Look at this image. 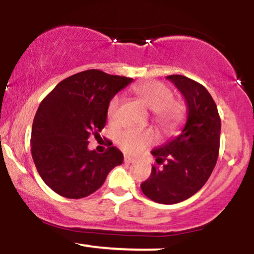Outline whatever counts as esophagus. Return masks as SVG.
Here are the masks:
<instances>
[{"mask_svg":"<svg viewBox=\"0 0 254 254\" xmlns=\"http://www.w3.org/2000/svg\"><path fill=\"white\" fill-rule=\"evenodd\" d=\"M124 162H125V164H132V162H135V159L129 156V155H125L124 156Z\"/></svg>","mask_w":254,"mask_h":254,"instance_id":"1","label":"esophagus"}]
</instances>
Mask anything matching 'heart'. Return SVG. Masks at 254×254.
<instances>
[{"label": "heart", "instance_id": "obj_1", "mask_svg": "<svg viewBox=\"0 0 254 254\" xmlns=\"http://www.w3.org/2000/svg\"><path fill=\"white\" fill-rule=\"evenodd\" d=\"M132 92L141 99L148 109L153 111V119L164 130H173L185 117V106L182 101L174 100L173 92L167 84L160 81H147L132 87ZM121 97L116 95L107 106V119L116 123ZM117 142L127 153H138L154 142V133L149 130L125 129L118 133Z\"/></svg>", "mask_w": 254, "mask_h": 254}]
</instances>
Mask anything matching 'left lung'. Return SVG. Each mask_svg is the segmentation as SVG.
Wrapping results in <instances>:
<instances>
[{
	"label": "left lung",
	"mask_w": 254,
	"mask_h": 254,
	"mask_svg": "<svg viewBox=\"0 0 254 254\" xmlns=\"http://www.w3.org/2000/svg\"><path fill=\"white\" fill-rule=\"evenodd\" d=\"M188 105V119L179 136L151 150L156 164L141 184L149 199L176 204L203 188L216 165L220 149L221 119L217 106L204 86L183 75L167 76Z\"/></svg>",
	"instance_id": "8db88e82"
}]
</instances>
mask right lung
Returning <instances> with one entry per match:
<instances>
[{"label":"right lung","mask_w":254,"mask_h":254,"mask_svg":"<svg viewBox=\"0 0 254 254\" xmlns=\"http://www.w3.org/2000/svg\"><path fill=\"white\" fill-rule=\"evenodd\" d=\"M131 82L130 77L90 69L61 81L44 98L32 125L31 151L51 190L71 199L87 197L122 165L124 156L118 148L98 154L88 150V138L99 136L110 100Z\"/></svg>","instance_id":"obj_1"}]
</instances>
